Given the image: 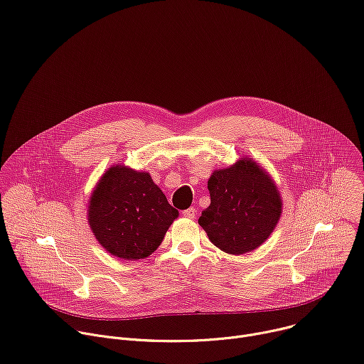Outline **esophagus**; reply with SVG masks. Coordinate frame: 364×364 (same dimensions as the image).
Wrapping results in <instances>:
<instances>
[{"label": "esophagus", "instance_id": "esophagus-1", "mask_svg": "<svg viewBox=\"0 0 364 364\" xmlns=\"http://www.w3.org/2000/svg\"><path fill=\"white\" fill-rule=\"evenodd\" d=\"M196 215H197V210L194 208H188V209L183 210V216L187 219H194Z\"/></svg>", "mask_w": 364, "mask_h": 364}]
</instances>
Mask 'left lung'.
I'll list each match as a JSON object with an SVG mask.
<instances>
[{
  "mask_svg": "<svg viewBox=\"0 0 364 364\" xmlns=\"http://www.w3.org/2000/svg\"><path fill=\"white\" fill-rule=\"evenodd\" d=\"M208 188L210 206L202 212L199 225L213 245L241 255L270 237L280 219L282 200L276 184L254 161L242 158L215 171Z\"/></svg>",
  "mask_w": 364,
  "mask_h": 364,
  "instance_id": "left-lung-1",
  "label": "left lung"
}]
</instances>
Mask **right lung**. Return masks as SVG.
Returning <instances> with one entry per match:
<instances>
[{
	"label": "right lung",
	"mask_w": 364,
	"mask_h": 364,
	"mask_svg": "<svg viewBox=\"0 0 364 364\" xmlns=\"http://www.w3.org/2000/svg\"><path fill=\"white\" fill-rule=\"evenodd\" d=\"M177 216L148 173L123 165L102 177L88 206L97 241L112 255L132 261L152 254Z\"/></svg>",
	"instance_id": "right-lung-1"
}]
</instances>
